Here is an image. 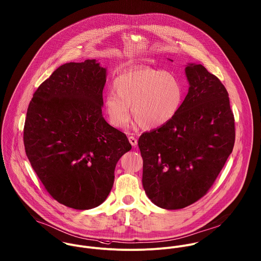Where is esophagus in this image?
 <instances>
[{"label": "esophagus", "instance_id": "1", "mask_svg": "<svg viewBox=\"0 0 261 261\" xmlns=\"http://www.w3.org/2000/svg\"><path fill=\"white\" fill-rule=\"evenodd\" d=\"M128 139H129V142H130V143H131V145H132V146H133V147H135V146H136V145H137V143H138V141H137V139H136V138H135V137H133V136H130V137H129V138H128Z\"/></svg>", "mask_w": 261, "mask_h": 261}]
</instances>
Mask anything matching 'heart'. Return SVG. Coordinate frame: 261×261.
<instances>
[{
	"label": "heart",
	"instance_id": "1",
	"mask_svg": "<svg viewBox=\"0 0 261 261\" xmlns=\"http://www.w3.org/2000/svg\"><path fill=\"white\" fill-rule=\"evenodd\" d=\"M113 91L104 97L110 123L125 129L131 119L143 129H153L170 121L177 113L184 96L178 80L163 70L149 67L129 69L114 81Z\"/></svg>",
	"mask_w": 261,
	"mask_h": 261
}]
</instances>
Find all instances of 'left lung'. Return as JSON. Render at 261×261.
Here are the masks:
<instances>
[{
  "mask_svg": "<svg viewBox=\"0 0 261 261\" xmlns=\"http://www.w3.org/2000/svg\"><path fill=\"white\" fill-rule=\"evenodd\" d=\"M185 71L189 92L175 116L138 140L144 191L166 210L186 208L205 196L235 142L234 116L223 84L202 64L188 63Z\"/></svg>",
  "mask_w": 261,
  "mask_h": 261,
  "instance_id": "8db88e82",
  "label": "left lung"
}]
</instances>
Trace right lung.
Here are the masks:
<instances>
[{
    "label": "right lung",
    "instance_id": "obj_1",
    "mask_svg": "<svg viewBox=\"0 0 261 261\" xmlns=\"http://www.w3.org/2000/svg\"><path fill=\"white\" fill-rule=\"evenodd\" d=\"M107 68L96 59L60 65L27 110L24 145L32 168L54 200L75 210L100 206L118 160L132 146L103 117Z\"/></svg>",
    "mask_w": 261,
    "mask_h": 261
}]
</instances>
